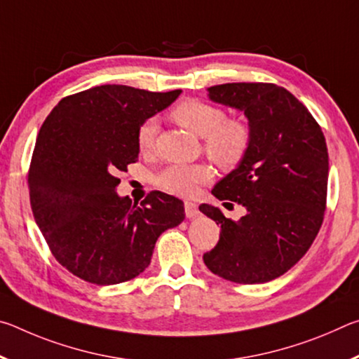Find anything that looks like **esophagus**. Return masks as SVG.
<instances>
[{
  "label": "esophagus",
  "mask_w": 359,
  "mask_h": 359,
  "mask_svg": "<svg viewBox=\"0 0 359 359\" xmlns=\"http://www.w3.org/2000/svg\"><path fill=\"white\" fill-rule=\"evenodd\" d=\"M198 214H199L198 205L194 204V203H191V201H185V215L188 218H193V217H196Z\"/></svg>",
  "instance_id": "esophagus-1"
}]
</instances>
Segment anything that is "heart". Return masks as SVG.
<instances>
[{"instance_id": "obj_1", "label": "heart", "mask_w": 359, "mask_h": 359, "mask_svg": "<svg viewBox=\"0 0 359 359\" xmlns=\"http://www.w3.org/2000/svg\"><path fill=\"white\" fill-rule=\"evenodd\" d=\"M172 118L194 135L204 137V149L210 160L223 168L238 166L252 145V130L245 121L228 118L222 107L203 100L187 98L172 109ZM158 125L155 118H147L139 125L136 144L141 151L151 150L155 144ZM212 171L205 165H171L155 175V185L160 190L190 196L198 185L205 184Z\"/></svg>"}]
</instances>
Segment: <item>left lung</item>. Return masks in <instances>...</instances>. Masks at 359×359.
Returning <instances> with one entry per match:
<instances>
[{"label": "left lung", "instance_id": "obj_1", "mask_svg": "<svg viewBox=\"0 0 359 359\" xmlns=\"http://www.w3.org/2000/svg\"><path fill=\"white\" fill-rule=\"evenodd\" d=\"M209 98L248 118L252 145L239 166L215 185L220 201L244 205L238 222L209 204L199 210L220 224L204 263L224 280L266 283L291 269L311 248L326 209V141L309 109L276 83L214 85Z\"/></svg>", "mask_w": 359, "mask_h": 359}]
</instances>
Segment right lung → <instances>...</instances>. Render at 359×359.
<instances>
[{"label": "right lung", "mask_w": 359, "mask_h": 359, "mask_svg": "<svg viewBox=\"0 0 359 359\" xmlns=\"http://www.w3.org/2000/svg\"><path fill=\"white\" fill-rule=\"evenodd\" d=\"M180 92L100 85L66 96L42 123L28 171L29 203L53 257L82 280L137 277L160 234L184 222V203L171 194L150 191L137 205L115 193L117 174L137 161L139 125Z\"/></svg>", "instance_id": "1"}]
</instances>
